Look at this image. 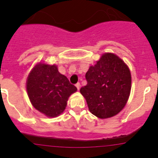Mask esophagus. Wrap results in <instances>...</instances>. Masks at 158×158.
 Listing matches in <instances>:
<instances>
[{
    "label": "esophagus",
    "mask_w": 158,
    "mask_h": 158,
    "mask_svg": "<svg viewBox=\"0 0 158 158\" xmlns=\"http://www.w3.org/2000/svg\"><path fill=\"white\" fill-rule=\"evenodd\" d=\"M75 86L77 87V90H79L80 89V86H81V85H80V83H77V84H75Z\"/></svg>",
    "instance_id": "34e87169"
}]
</instances>
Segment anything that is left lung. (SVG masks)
Here are the masks:
<instances>
[{
	"instance_id": "8db88e82",
	"label": "left lung",
	"mask_w": 158,
	"mask_h": 158,
	"mask_svg": "<svg viewBox=\"0 0 158 158\" xmlns=\"http://www.w3.org/2000/svg\"><path fill=\"white\" fill-rule=\"evenodd\" d=\"M87 84L80 92L89 111L100 118L116 116L128 100L131 75L127 65L112 53H105L86 73Z\"/></svg>"
}]
</instances>
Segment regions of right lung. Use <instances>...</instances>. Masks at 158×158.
Segmentation results:
<instances>
[{
	"label": "right lung",
	"instance_id": "right-lung-1",
	"mask_svg": "<svg viewBox=\"0 0 158 158\" xmlns=\"http://www.w3.org/2000/svg\"><path fill=\"white\" fill-rule=\"evenodd\" d=\"M26 88L32 105L48 117H56L64 111L69 97L77 91L56 65L38 63L30 72Z\"/></svg>",
	"mask_w": 158,
	"mask_h": 158
}]
</instances>
